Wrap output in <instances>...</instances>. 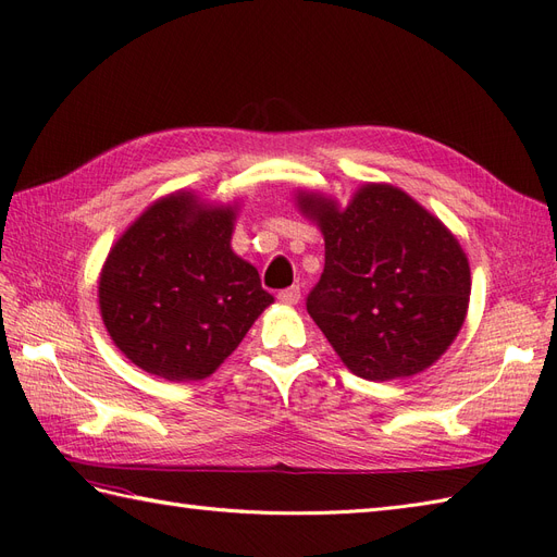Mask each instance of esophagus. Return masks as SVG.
<instances>
[{"label": "esophagus", "mask_w": 557, "mask_h": 557, "mask_svg": "<svg viewBox=\"0 0 557 557\" xmlns=\"http://www.w3.org/2000/svg\"><path fill=\"white\" fill-rule=\"evenodd\" d=\"M299 297H301V293H299V285H293V288H285V290H281V293H278V301H283V305H288V307L297 305Z\"/></svg>", "instance_id": "obj_1"}]
</instances>
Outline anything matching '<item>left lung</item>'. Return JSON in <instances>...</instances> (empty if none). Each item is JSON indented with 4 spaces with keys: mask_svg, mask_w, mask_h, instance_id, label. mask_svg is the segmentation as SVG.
Here are the masks:
<instances>
[{
    "mask_svg": "<svg viewBox=\"0 0 557 557\" xmlns=\"http://www.w3.org/2000/svg\"><path fill=\"white\" fill-rule=\"evenodd\" d=\"M325 237V269L307 311L336 356L367 381L423 372L458 336L471 293L458 239L407 193L367 183L342 209L299 193Z\"/></svg>",
    "mask_w": 557,
    "mask_h": 557,
    "instance_id": "1",
    "label": "left lung"
}]
</instances>
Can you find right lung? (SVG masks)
<instances>
[{
	"label": "right lung",
	"instance_id": "obj_1",
	"mask_svg": "<svg viewBox=\"0 0 557 557\" xmlns=\"http://www.w3.org/2000/svg\"><path fill=\"white\" fill-rule=\"evenodd\" d=\"M232 207L193 193L150 205L109 252L99 311L113 344L166 381L213 374L272 305L258 269L232 250Z\"/></svg>",
	"mask_w": 557,
	"mask_h": 557
}]
</instances>
